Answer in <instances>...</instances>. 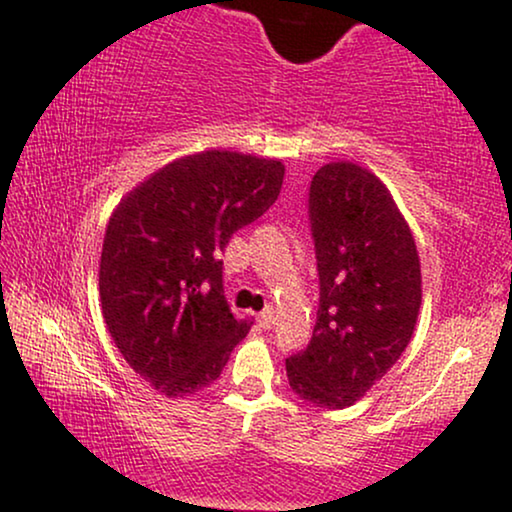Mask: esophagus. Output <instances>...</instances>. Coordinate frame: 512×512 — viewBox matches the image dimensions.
Here are the masks:
<instances>
[{
    "label": "esophagus",
    "mask_w": 512,
    "mask_h": 512,
    "mask_svg": "<svg viewBox=\"0 0 512 512\" xmlns=\"http://www.w3.org/2000/svg\"><path fill=\"white\" fill-rule=\"evenodd\" d=\"M276 323V316H274V309H264L260 313V325L264 327V330H269V327H274Z\"/></svg>",
    "instance_id": "34e87169"
}]
</instances>
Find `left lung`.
<instances>
[{
	"label": "left lung",
	"mask_w": 512,
	"mask_h": 512,
	"mask_svg": "<svg viewBox=\"0 0 512 512\" xmlns=\"http://www.w3.org/2000/svg\"><path fill=\"white\" fill-rule=\"evenodd\" d=\"M320 299L313 337L285 358L304 403L344 410L403 356L421 306L417 245L377 175L327 163L309 187Z\"/></svg>",
	"instance_id": "8db88e82"
}]
</instances>
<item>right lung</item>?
Masks as SVG:
<instances>
[{
  "label": "right lung",
  "mask_w": 512,
  "mask_h": 512,
  "mask_svg": "<svg viewBox=\"0 0 512 512\" xmlns=\"http://www.w3.org/2000/svg\"><path fill=\"white\" fill-rule=\"evenodd\" d=\"M283 175L281 161L210 149L156 170L109 217L102 316L126 363L168 398L213 384L248 335L224 299L220 255L274 206Z\"/></svg>",
  "instance_id": "right-lung-1"
}]
</instances>
